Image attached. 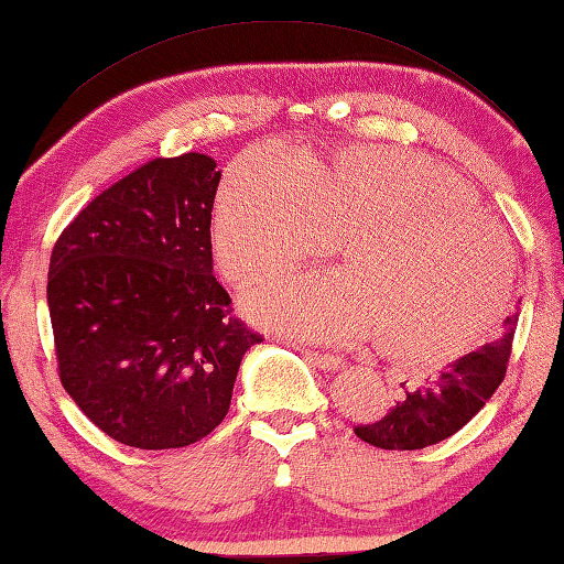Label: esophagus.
I'll list each match as a JSON object with an SVG mask.
<instances>
[{"instance_id": "1", "label": "esophagus", "mask_w": 564, "mask_h": 564, "mask_svg": "<svg viewBox=\"0 0 564 564\" xmlns=\"http://www.w3.org/2000/svg\"><path fill=\"white\" fill-rule=\"evenodd\" d=\"M303 355L308 357L313 365L321 367V370H337L343 365V360L333 352H321V350H303Z\"/></svg>"}]
</instances>
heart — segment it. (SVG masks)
Returning a JSON list of instances; mask_svg holds the SVG:
<instances>
[{"mask_svg":"<svg viewBox=\"0 0 564 564\" xmlns=\"http://www.w3.org/2000/svg\"><path fill=\"white\" fill-rule=\"evenodd\" d=\"M221 273L275 279L343 239L347 265L269 285L253 315L313 340L367 337L402 365L456 362L508 311L513 251L454 172L422 152L352 145L301 165L279 150L234 162L212 221Z\"/></svg>","mask_w":564,"mask_h":564,"instance_id":"obj_1","label":"heart"}]
</instances>
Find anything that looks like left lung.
Masks as SVG:
<instances>
[{
  "label": "left lung",
  "mask_w": 564,
  "mask_h": 564,
  "mask_svg": "<svg viewBox=\"0 0 564 564\" xmlns=\"http://www.w3.org/2000/svg\"><path fill=\"white\" fill-rule=\"evenodd\" d=\"M516 327L518 313L506 317L503 335L496 343L460 357L434 380L429 377L424 387H416L412 392L406 389L384 416L357 424V438L389 452H414L454 436L484 409L503 382Z\"/></svg>",
  "instance_id": "obj_1"
}]
</instances>
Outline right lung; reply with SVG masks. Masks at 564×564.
Instances as JSON below:
<instances>
[{
  "label": "right lung",
  "instance_id": "right-lung-1",
  "mask_svg": "<svg viewBox=\"0 0 564 564\" xmlns=\"http://www.w3.org/2000/svg\"><path fill=\"white\" fill-rule=\"evenodd\" d=\"M214 167L199 152L145 162L90 199L51 251L61 384L126 446L160 452L212 434L243 352L263 340L212 273Z\"/></svg>",
  "mask_w": 564,
  "mask_h": 564
}]
</instances>
